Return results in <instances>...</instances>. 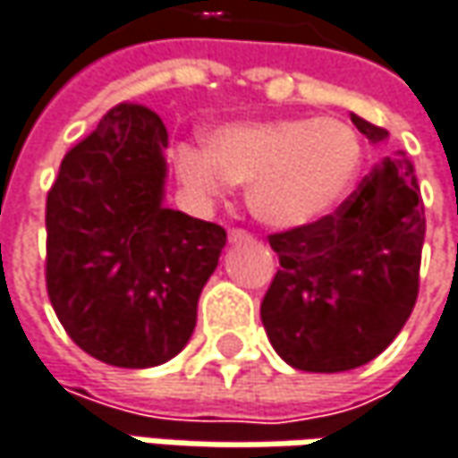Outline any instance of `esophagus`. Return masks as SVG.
Returning a JSON list of instances; mask_svg holds the SVG:
<instances>
[{"mask_svg": "<svg viewBox=\"0 0 458 458\" xmlns=\"http://www.w3.org/2000/svg\"><path fill=\"white\" fill-rule=\"evenodd\" d=\"M250 240H252V234H250L247 229H240V226L229 229V242H232V245H240V242H250Z\"/></svg>", "mask_w": 458, "mask_h": 458, "instance_id": "esophagus-1", "label": "esophagus"}]
</instances>
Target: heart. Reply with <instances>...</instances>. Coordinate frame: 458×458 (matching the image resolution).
<instances>
[{"instance_id":"1","label":"heart","mask_w":458,"mask_h":458,"mask_svg":"<svg viewBox=\"0 0 458 458\" xmlns=\"http://www.w3.org/2000/svg\"><path fill=\"white\" fill-rule=\"evenodd\" d=\"M362 166V140L334 116L240 122L216 130L208 150L177 148V172L200 195L245 184L252 213L276 229L326 218L349 195Z\"/></svg>"}]
</instances>
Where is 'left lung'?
<instances>
[{"instance_id": "1", "label": "left lung", "mask_w": 458, "mask_h": 458, "mask_svg": "<svg viewBox=\"0 0 458 458\" xmlns=\"http://www.w3.org/2000/svg\"><path fill=\"white\" fill-rule=\"evenodd\" d=\"M380 143L388 132L352 114ZM278 271L260 320L284 362L305 373L360 368L399 336L420 292L425 206L407 158H386L342 206L268 237Z\"/></svg>"}]
</instances>
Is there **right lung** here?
Masks as SVG:
<instances>
[{
	"instance_id": "obj_1",
	"label": "right lung",
	"mask_w": 458,
	"mask_h": 458,
	"mask_svg": "<svg viewBox=\"0 0 458 458\" xmlns=\"http://www.w3.org/2000/svg\"><path fill=\"white\" fill-rule=\"evenodd\" d=\"M161 116L122 101L72 146L47 195V292L67 336L114 368L190 342L224 226L166 208Z\"/></svg>"
}]
</instances>
